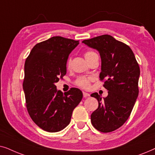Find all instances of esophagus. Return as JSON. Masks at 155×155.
<instances>
[{"label":"esophagus","instance_id":"34e87169","mask_svg":"<svg viewBox=\"0 0 155 155\" xmlns=\"http://www.w3.org/2000/svg\"><path fill=\"white\" fill-rule=\"evenodd\" d=\"M82 93H83V97H84V98L90 97V94H89V93L85 92H83Z\"/></svg>","mask_w":155,"mask_h":155}]
</instances>
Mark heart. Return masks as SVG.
<instances>
[{
	"mask_svg": "<svg viewBox=\"0 0 155 155\" xmlns=\"http://www.w3.org/2000/svg\"><path fill=\"white\" fill-rule=\"evenodd\" d=\"M97 55L94 51L92 50H87L84 52V56L86 58L87 61H89L91 58L93 56ZM70 65V62H68V65ZM93 78L92 77H87V76H80V77L78 78L77 79L75 80L74 83L76 85L80 87L83 89H88L90 87V83L92 82Z\"/></svg>",
	"mask_w": 155,
	"mask_h": 155,
	"instance_id": "1",
	"label": "heart"
}]
</instances>
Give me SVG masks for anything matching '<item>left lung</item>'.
Wrapping results in <instances>:
<instances>
[{"instance_id":"left-lung-1","label":"left lung","mask_w":155,"mask_h":155,"mask_svg":"<svg viewBox=\"0 0 155 155\" xmlns=\"http://www.w3.org/2000/svg\"><path fill=\"white\" fill-rule=\"evenodd\" d=\"M82 43L99 52V78L108 90L104 99L97 92L91 94L99 102L98 108L91 114V122L100 132H112L125 124L134 107L139 93V65L131 48L111 35H101Z\"/></svg>"}]
</instances>
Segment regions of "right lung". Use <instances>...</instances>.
Segmentation results:
<instances>
[{"mask_svg":"<svg viewBox=\"0 0 155 155\" xmlns=\"http://www.w3.org/2000/svg\"><path fill=\"white\" fill-rule=\"evenodd\" d=\"M79 41L53 37L36 44L25 61L23 81L26 107L34 122L47 132H58L70 124L72 113L82 98L71 88L64 94L55 83L66 74L69 54Z\"/></svg>","mask_w":155,"mask_h":155,"instance_id":"right-lung-1","label":"right lung"}]
</instances>
